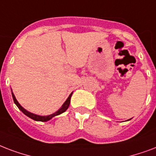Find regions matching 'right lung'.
Instances as JSON below:
<instances>
[{"mask_svg":"<svg viewBox=\"0 0 156 156\" xmlns=\"http://www.w3.org/2000/svg\"><path fill=\"white\" fill-rule=\"evenodd\" d=\"M72 93L69 95V97L67 98V99L66 100V102L63 103V105L62 106L61 108H60V109H59L58 112H56L55 113H53V114H51V115H49L41 116V115H35V114H33V113H31V112H27V110L24 109L23 107H22L21 105L19 104V102L17 101L16 98H15L14 94H13V93H12V97H13V99H14V103L16 104L17 107H19V109L20 110V111H21V112H23V114H25L27 116H28L29 118H31V119H34V120H37V121H42V122L48 121V120H49V119H51L53 117L56 116V115H58L62 114V113H63L64 112H66V111L67 110V108H68V107H69L70 102H71V98H72Z\"/></svg>","mask_w":156,"mask_h":156,"instance_id":"obj_1","label":"right lung"}]
</instances>
